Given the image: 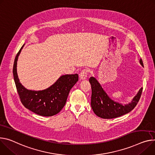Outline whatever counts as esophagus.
<instances>
[{"label": "esophagus", "mask_w": 155, "mask_h": 155, "mask_svg": "<svg viewBox=\"0 0 155 155\" xmlns=\"http://www.w3.org/2000/svg\"><path fill=\"white\" fill-rule=\"evenodd\" d=\"M87 72H88V71L87 70H82V71L80 72V74H79V77H80V80H85V79H87Z\"/></svg>", "instance_id": "esophagus-1"}]
</instances>
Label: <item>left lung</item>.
<instances>
[{"mask_svg":"<svg viewBox=\"0 0 155 155\" xmlns=\"http://www.w3.org/2000/svg\"><path fill=\"white\" fill-rule=\"evenodd\" d=\"M140 64L143 67L142 59H140ZM89 81L92 91L91 108L97 116L103 119H113L129 113L137 104L143 90V88L140 89L130 103L123 104L112 100L94 77H90Z\"/></svg>","mask_w":155,"mask_h":155,"instance_id":"8db88e82","label":"left lung"}]
</instances>
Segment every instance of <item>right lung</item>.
Masks as SVG:
<instances>
[{
	"mask_svg": "<svg viewBox=\"0 0 155 155\" xmlns=\"http://www.w3.org/2000/svg\"><path fill=\"white\" fill-rule=\"evenodd\" d=\"M24 45L16 55L13 68L14 81L21 102L26 109L38 115L49 117L57 114L65 106L70 90L78 80V75H62L52 85L43 90L26 89L20 82L17 72L18 58Z\"/></svg>",
	"mask_w": 155,
	"mask_h": 155,
	"instance_id": "right-lung-1",
	"label": "right lung"
}]
</instances>
